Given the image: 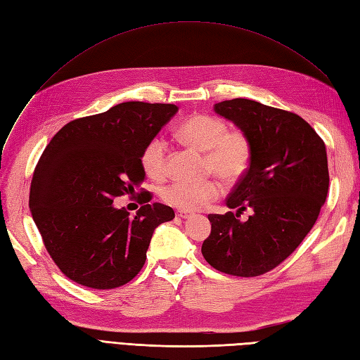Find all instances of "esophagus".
Here are the masks:
<instances>
[{"instance_id": "esophagus-1", "label": "esophagus", "mask_w": 360, "mask_h": 360, "mask_svg": "<svg viewBox=\"0 0 360 360\" xmlns=\"http://www.w3.org/2000/svg\"><path fill=\"white\" fill-rule=\"evenodd\" d=\"M176 216L177 217H180V219H188V217L191 216L188 212H184V210H179L177 213H176Z\"/></svg>"}]
</instances>
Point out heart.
I'll list each match as a JSON object with an SVG mask.
<instances>
[{"mask_svg": "<svg viewBox=\"0 0 360 360\" xmlns=\"http://www.w3.org/2000/svg\"><path fill=\"white\" fill-rule=\"evenodd\" d=\"M177 138L186 146L204 151L207 171L214 172L225 181H236L248 171L252 146L242 130H228L222 120L197 114L184 120L176 129ZM147 177L159 180L167 171V141L158 136L150 141L141 153ZM222 192L221 183L214 179L198 181L174 180L160 189V198L181 210H201Z\"/></svg>", "mask_w": 360, "mask_h": 360, "instance_id": "obj_1", "label": "heart"}]
</instances>
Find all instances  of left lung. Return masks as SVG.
Here are the masks:
<instances>
[{"label": "left lung", "instance_id": "1", "mask_svg": "<svg viewBox=\"0 0 360 360\" xmlns=\"http://www.w3.org/2000/svg\"><path fill=\"white\" fill-rule=\"evenodd\" d=\"M217 115L245 132L252 146L248 171L226 200L236 214H209L212 233L201 252L216 270L258 276L290 257L320 214L329 189L326 146L296 114L249 99L214 103ZM246 208L250 219H238Z\"/></svg>", "mask_w": 360, "mask_h": 360}]
</instances>
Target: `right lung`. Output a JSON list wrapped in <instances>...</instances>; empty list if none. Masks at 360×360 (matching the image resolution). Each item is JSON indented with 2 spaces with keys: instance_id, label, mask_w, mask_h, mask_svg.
I'll list each match as a JSON object with an SVG mask.
<instances>
[{
  "instance_id": "add662e5",
  "label": "right lung",
  "mask_w": 360,
  "mask_h": 360,
  "mask_svg": "<svg viewBox=\"0 0 360 360\" xmlns=\"http://www.w3.org/2000/svg\"><path fill=\"white\" fill-rule=\"evenodd\" d=\"M177 111L171 103H118L68 123L43 151L30 212L51 258L76 284H127L143 269L156 226L174 219L171 207L150 204L148 192L134 217L112 201L143 184L141 153Z\"/></svg>"
}]
</instances>
